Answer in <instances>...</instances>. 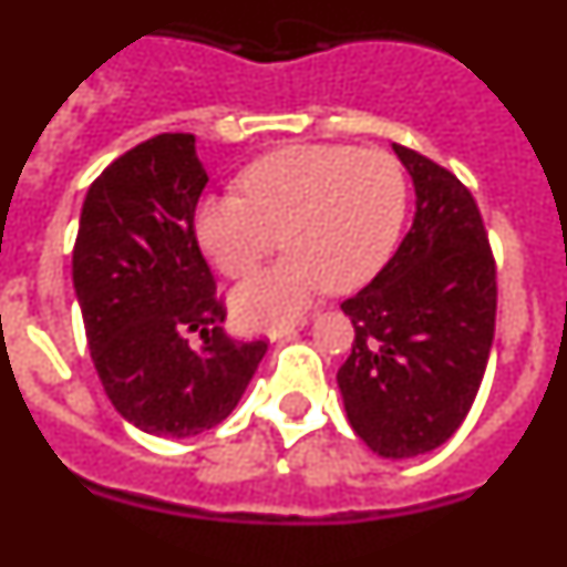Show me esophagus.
I'll use <instances>...</instances> for the list:
<instances>
[{
  "label": "esophagus",
  "instance_id": "34e87169",
  "mask_svg": "<svg viewBox=\"0 0 567 567\" xmlns=\"http://www.w3.org/2000/svg\"><path fill=\"white\" fill-rule=\"evenodd\" d=\"M307 323H309V318H303V315H300V318H295V320H284V323H272V327L267 329V338L275 343V340L292 334L295 329H303Z\"/></svg>",
  "mask_w": 567,
  "mask_h": 567
}]
</instances>
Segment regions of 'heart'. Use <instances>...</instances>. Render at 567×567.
<instances>
[{"label":"heart","mask_w":567,"mask_h":567,"mask_svg":"<svg viewBox=\"0 0 567 567\" xmlns=\"http://www.w3.org/2000/svg\"><path fill=\"white\" fill-rule=\"evenodd\" d=\"M240 195H207L195 207V238L227 278H244L278 247L289 255L233 292L247 327L300 312L327 287L354 289L378 275L405 218V173L383 150L295 144L238 175Z\"/></svg>","instance_id":"b5f03b06"}]
</instances>
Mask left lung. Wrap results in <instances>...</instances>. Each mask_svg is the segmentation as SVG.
<instances>
[{"label":"left lung","mask_w":567,"mask_h":567,"mask_svg":"<svg viewBox=\"0 0 567 567\" xmlns=\"http://www.w3.org/2000/svg\"><path fill=\"white\" fill-rule=\"evenodd\" d=\"M414 221L392 260L340 309L352 354L338 369L346 417L385 460L434 452L468 414L488 363L497 269L474 195L432 158L394 144Z\"/></svg>","instance_id":"obj_1"}]
</instances>
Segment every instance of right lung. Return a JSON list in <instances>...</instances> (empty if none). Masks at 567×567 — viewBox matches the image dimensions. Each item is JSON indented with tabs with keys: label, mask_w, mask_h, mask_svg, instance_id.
I'll use <instances>...</instances> for the list:
<instances>
[{
	"label": "right lung",
	"mask_w": 567,
	"mask_h": 567,
	"mask_svg": "<svg viewBox=\"0 0 567 567\" xmlns=\"http://www.w3.org/2000/svg\"><path fill=\"white\" fill-rule=\"evenodd\" d=\"M207 182L195 135L162 133L90 184L79 218L73 289L90 358L115 412L155 437L227 420L267 354V340L221 329L227 309L193 227Z\"/></svg>",
	"instance_id": "right-lung-1"
}]
</instances>
